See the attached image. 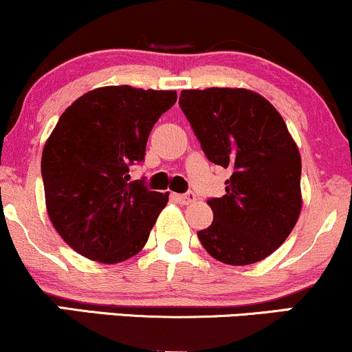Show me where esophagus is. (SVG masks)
Segmentation results:
<instances>
[{"instance_id": "esophagus-1", "label": "esophagus", "mask_w": 352, "mask_h": 352, "mask_svg": "<svg viewBox=\"0 0 352 352\" xmlns=\"http://www.w3.org/2000/svg\"><path fill=\"white\" fill-rule=\"evenodd\" d=\"M173 199L182 205H188V204H193V201L197 200V197L193 192H187V193H180V195H173Z\"/></svg>"}]
</instances>
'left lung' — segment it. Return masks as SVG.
<instances>
[{"label":"left lung","mask_w":352,"mask_h":352,"mask_svg":"<svg viewBox=\"0 0 352 352\" xmlns=\"http://www.w3.org/2000/svg\"><path fill=\"white\" fill-rule=\"evenodd\" d=\"M180 109L207 159L232 168L200 243L227 265H252L280 248L301 212V157L283 117L246 89L182 91Z\"/></svg>","instance_id":"8db88e82"}]
</instances>
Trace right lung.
I'll list each match as a JSON object with an SVG mask.
<instances>
[{
  "label": "right lung",
  "instance_id": "1",
  "mask_svg": "<svg viewBox=\"0 0 352 352\" xmlns=\"http://www.w3.org/2000/svg\"><path fill=\"white\" fill-rule=\"evenodd\" d=\"M175 91L109 86L87 92L59 117L43 151L46 208L60 238L89 260L119 263L147 243L168 193L131 180L153 124Z\"/></svg>",
  "mask_w": 352,
  "mask_h": 352
}]
</instances>
